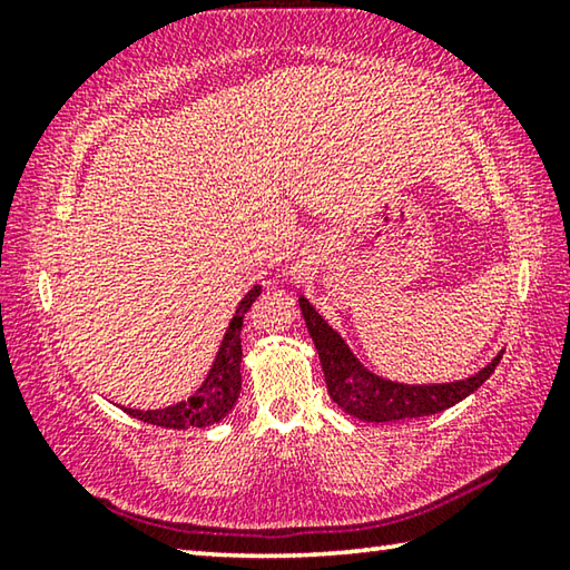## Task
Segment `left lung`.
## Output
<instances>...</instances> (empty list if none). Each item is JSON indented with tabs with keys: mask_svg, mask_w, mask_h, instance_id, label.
Wrapping results in <instances>:
<instances>
[{
	"mask_svg": "<svg viewBox=\"0 0 570 570\" xmlns=\"http://www.w3.org/2000/svg\"><path fill=\"white\" fill-rule=\"evenodd\" d=\"M298 306H302L306 330L312 334L316 352H320V362L324 370L326 390L330 397L340 404V407L360 417L364 422H397L410 417H424V414H435L452 407L468 394L475 392L495 366L503 360L500 352L493 362L482 366L478 374L468 380L445 382V384H400L382 380L372 374L366 366L356 360L350 346L336 334L330 324H326L316 308L298 296Z\"/></svg>",
	"mask_w": 570,
	"mask_h": 570,
	"instance_id": "8db88e82",
	"label": "left lung"
}]
</instances>
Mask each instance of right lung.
Wrapping results in <instances>:
<instances>
[{
  "instance_id": "add662e5",
  "label": "right lung",
  "mask_w": 570,
  "mask_h": 570,
  "mask_svg": "<svg viewBox=\"0 0 570 570\" xmlns=\"http://www.w3.org/2000/svg\"><path fill=\"white\" fill-rule=\"evenodd\" d=\"M258 294H262V286H254L244 298H240L234 320H230L226 330L224 342H220L216 362L210 366L206 382L200 384V390L193 394V397L163 410L142 412L125 407V412H128L130 417H138L142 422L170 430L208 428V424L224 420L226 414L234 410L240 392V356H244V352H240V326H244V316L250 304L258 298Z\"/></svg>"
}]
</instances>
